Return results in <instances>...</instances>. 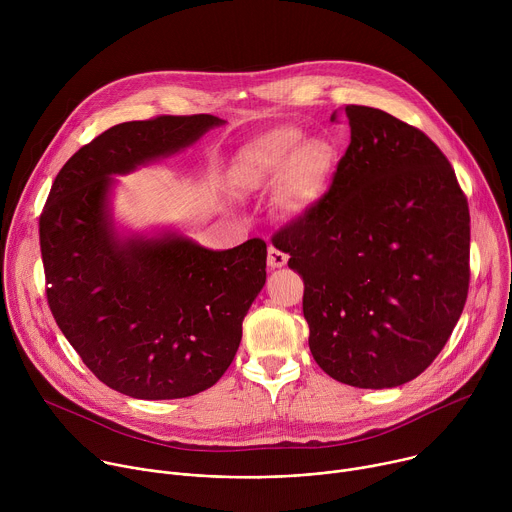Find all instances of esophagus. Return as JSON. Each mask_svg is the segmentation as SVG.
<instances>
[{
    "instance_id": "34e87169",
    "label": "esophagus",
    "mask_w": 512,
    "mask_h": 512,
    "mask_svg": "<svg viewBox=\"0 0 512 512\" xmlns=\"http://www.w3.org/2000/svg\"><path fill=\"white\" fill-rule=\"evenodd\" d=\"M287 259H289L287 253L279 251L277 247H269V251H267V267H269V269H281V267H285V265H287Z\"/></svg>"
}]
</instances>
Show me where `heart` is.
I'll list each match as a JSON object with an SVG mask.
<instances>
[{"label":"heart","mask_w":512,"mask_h":512,"mask_svg":"<svg viewBox=\"0 0 512 512\" xmlns=\"http://www.w3.org/2000/svg\"><path fill=\"white\" fill-rule=\"evenodd\" d=\"M338 164V148L328 137H308L300 127L281 125L245 141L227 176L245 192L275 186L281 208L304 214L328 192Z\"/></svg>","instance_id":"1"}]
</instances>
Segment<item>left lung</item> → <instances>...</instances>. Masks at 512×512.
<instances>
[{
    "instance_id": "left-lung-1",
    "label": "left lung",
    "mask_w": 512,
    "mask_h": 512,
    "mask_svg": "<svg viewBox=\"0 0 512 512\" xmlns=\"http://www.w3.org/2000/svg\"><path fill=\"white\" fill-rule=\"evenodd\" d=\"M350 145L330 192L275 239L304 277L310 350L358 389L413 381L446 346L468 296L470 212L419 129L348 105Z\"/></svg>"
}]
</instances>
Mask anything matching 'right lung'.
Wrapping results in <instances>:
<instances>
[{"label": "right lung", "mask_w": 512, "mask_h": 512, "mask_svg": "<svg viewBox=\"0 0 512 512\" xmlns=\"http://www.w3.org/2000/svg\"><path fill=\"white\" fill-rule=\"evenodd\" d=\"M225 123H119L72 156L50 188L40 247L52 316L95 377L127 397L182 399L212 387L265 285L261 239L216 251L172 227L133 231L113 214L115 176L180 154Z\"/></svg>", "instance_id": "1"}]
</instances>
